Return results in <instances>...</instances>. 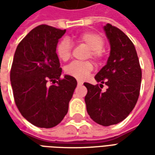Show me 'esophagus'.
<instances>
[{"label": "esophagus", "mask_w": 155, "mask_h": 155, "mask_svg": "<svg viewBox=\"0 0 155 155\" xmlns=\"http://www.w3.org/2000/svg\"><path fill=\"white\" fill-rule=\"evenodd\" d=\"M77 84H78V85H82V84H83V83H82L81 81H78Z\"/></svg>", "instance_id": "34e87169"}]
</instances>
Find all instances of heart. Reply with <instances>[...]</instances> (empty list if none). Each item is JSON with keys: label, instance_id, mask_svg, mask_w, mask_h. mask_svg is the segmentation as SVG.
Wrapping results in <instances>:
<instances>
[{"label": "heart", "instance_id": "b5f03b06", "mask_svg": "<svg viewBox=\"0 0 155 155\" xmlns=\"http://www.w3.org/2000/svg\"><path fill=\"white\" fill-rule=\"evenodd\" d=\"M79 44L84 45L89 49L87 58H92L96 61H101L103 57L104 40L101 35L94 32H84L77 37ZM57 54L59 58L63 61H68L71 56L72 45L67 40H62L58 44ZM93 71V64L90 61H74L66 66L65 73L71 77L75 78L79 81H84L89 76L91 71Z\"/></svg>", "mask_w": 155, "mask_h": 155}]
</instances>
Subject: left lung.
<instances>
[{
  "instance_id": "left-lung-1",
  "label": "left lung",
  "mask_w": 155,
  "mask_h": 155,
  "mask_svg": "<svg viewBox=\"0 0 155 155\" xmlns=\"http://www.w3.org/2000/svg\"><path fill=\"white\" fill-rule=\"evenodd\" d=\"M104 31L110 52L106 64L95 75L99 84L84 83L86 110L94 122L110 126L123 121L133 110L140 95L142 72L134 45L122 31L106 24ZM104 84L107 90L100 87Z\"/></svg>"
}]
</instances>
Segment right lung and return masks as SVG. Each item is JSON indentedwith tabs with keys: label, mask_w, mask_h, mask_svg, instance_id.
Segmentation results:
<instances>
[{
	"label": "right lung",
	"mask_w": 155,
	"mask_h": 155,
	"mask_svg": "<svg viewBox=\"0 0 155 155\" xmlns=\"http://www.w3.org/2000/svg\"><path fill=\"white\" fill-rule=\"evenodd\" d=\"M65 31L38 25L19 43L14 54L10 78L15 104L25 120L40 128L61 123L77 85L68 74L60 79L62 69L56 47ZM48 81L57 84L48 87Z\"/></svg>",
	"instance_id": "1"
}]
</instances>
